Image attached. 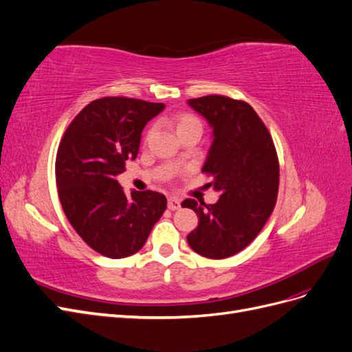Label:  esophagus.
Listing matches in <instances>:
<instances>
[{
  "instance_id": "obj_1",
  "label": "esophagus",
  "mask_w": 352,
  "mask_h": 352,
  "mask_svg": "<svg viewBox=\"0 0 352 352\" xmlns=\"http://www.w3.org/2000/svg\"><path fill=\"white\" fill-rule=\"evenodd\" d=\"M167 207H168V210H172V211L179 210L180 208V201L177 198H168Z\"/></svg>"
}]
</instances>
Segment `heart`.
Listing matches in <instances>:
<instances>
[{
    "instance_id": "obj_1",
    "label": "heart",
    "mask_w": 352,
    "mask_h": 352,
    "mask_svg": "<svg viewBox=\"0 0 352 352\" xmlns=\"http://www.w3.org/2000/svg\"><path fill=\"white\" fill-rule=\"evenodd\" d=\"M175 126H176V132L177 135L190 131V129H201L202 131V124L199 122L198 117L188 114V113H182L175 117Z\"/></svg>"
}]
</instances>
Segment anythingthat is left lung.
Wrapping results in <instances>:
<instances>
[{
    "mask_svg": "<svg viewBox=\"0 0 352 352\" xmlns=\"http://www.w3.org/2000/svg\"><path fill=\"white\" fill-rule=\"evenodd\" d=\"M212 127L202 173L212 176L216 204L185 199L199 217L188 243L202 257L221 260L242 251L270 217L279 189V160L267 127L248 102L221 95L188 100Z\"/></svg>",
    "mask_w": 352,
    "mask_h": 352,
    "instance_id": "8db88e82",
    "label": "left lung"
}]
</instances>
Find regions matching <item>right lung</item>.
<instances>
[{"label":"right lung","mask_w":352,"mask_h":352,"mask_svg":"<svg viewBox=\"0 0 352 352\" xmlns=\"http://www.w3.org/2000/svg\"><path fill=\"white\" fill-rule=\"evenodd\" d=\"M163 102L105 97L88 104L69 124L56 160L58 198L78 235L109 258L140 251L163 216L167 199L154 190L126 195L117 175L140 151L145 124Z\"/></svg>","instance_id":"obj_1"}]
</instances>
